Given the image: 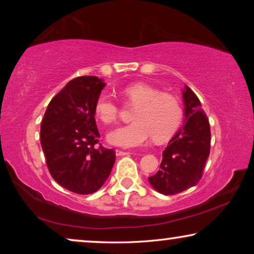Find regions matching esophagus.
I'll return each instance as SVG.
<instances>
[{
    "label": "esophagus",
    "instance_id": "34e87169",
    "mask_svg": "<svg viewBox=\"0 0 254 254\" xmlns=\"http://www.w3.org/2000/svg\"><path fill=\"white\" fill-rule=\"evenodd\" d=\"M116 155H117V156H126V155H129V152H128V151H124V150H120V149H117V150H116Z\"/></svg>",
    "mask_w": 254,
    "mask_h": 254
}]
</instances>
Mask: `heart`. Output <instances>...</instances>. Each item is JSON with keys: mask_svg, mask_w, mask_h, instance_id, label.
<instances>
[{"mask_svg": "<svg viewBox=\"0 0 254 254\" xmlns=\"http://www.w3.org/2000/svg\"><path fill=\"white\" fill-rule=\"evenodd\" d=\"M123 93L128 105L137 106L131 113L134 123L111 131L107 136L110 143L124 148L141 147L151 136L154 141L162 142L178 130L184 110L177 97L143 83L127 86ZM95 113L104 124L111 125L119 117L120 107L103 93L96 100Z\"/></svg>", "mask_w": 254, "mask_h": 254, "instance_id": "1", "label": "heart"}]
</instances>
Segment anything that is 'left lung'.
<instances>
[{
  "mask_svg": "<svg viewBox=\"0 0 254 254\" xmlns=\"http://www.w3.org/2000/svg\"><path fill=\"white\" fill-rule=\"evenodd\" d=\"M185 125L163 151V159L149 183L164 195H175L196 185L210 152V126L195 93L186 86L183 93Z\"/></svg>",
  "mask_w": 254,
  "mask_h": 254,
  "instance_id": "left-lung-1",
  "label": "left lung"
}]
</instances>
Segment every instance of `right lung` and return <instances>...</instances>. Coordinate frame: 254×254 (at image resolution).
Listing matches in <instances>:
<instances>
[{"instance_id": "right-lung-1", "label": "right lung", "mask_w": 254, "mask_h": 254, "mask_svg": "<svg viewBox=\"0 0 254 254\" xmlns=\"http://www.w3.org/2000/svg\"><path fill=\"white\" fill-rule=\"evenodd\" d=\"M105 83L96 76L71 79L48 104L40 143L51 176L77 194L98 190L109 178L116 151L99 143L95 104Z\"/></svg>"}]
</instances>
